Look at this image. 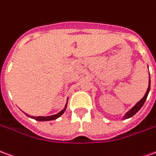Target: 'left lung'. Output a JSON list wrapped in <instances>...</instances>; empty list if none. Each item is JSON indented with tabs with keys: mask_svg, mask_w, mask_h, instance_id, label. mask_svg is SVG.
<instances>
[{
	"mask_svg": "<svg viewBox=\"0 0 156 156\" xmlns=\"http://www.w3.org/2000/svg\"><path fill=\"white\" fill-rule=\"evenodd\" d=\"M150 90V77H149V87H148V90L146 92V94L144 95V97L142 99V100H140L139 102L136 103V105H135L133 108H131V109L129 110V112L126 113V114L124 115V117H123V119H129V118H131L132 116H134L137 112H138L139 110L141 109V107L144 105V102H145V100L147 99V97H148V94H149V92Z\"/></svg>",
	"mask_w": 156,
	"mask_h": 156,
	"instance_id": "left-lung-1",
	"label": "left lung"
}]
</instances>
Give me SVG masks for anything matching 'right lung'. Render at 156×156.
<instances>
[{
    "label": "right lung",
    "instance_id": "add662e5",
    "mask_svg": "<svg viewBox=\"0 0 156 156\" xmlns=\"http://www.w3.org/2000/svg\"><path fill=\"white\" fill-rule=\"evenodd\" d=\"M66 107H67V105H65V107L60 112H58V113L56 115H53V116H48V117H34V116H30V115L27 114V113H26V115H27L28 117H31V118L37 120V121H50V120L56 119L57 118H59V117L64 112V111L66 110Z\"/></svg>",
    "mask_w": 156,
    "mask_h": 156
}]
</instances>
